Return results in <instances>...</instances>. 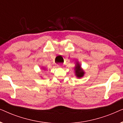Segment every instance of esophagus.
Segmentation results:
<instances>
[{"instance_id": "esophagus-1", "label": "esophagus", "mask_w": 123, "mask_h": 123, "mask_svg": "<svg viewBox=\"0 0 123 123\" xmlns=\"http://www.w3.org/2000/svg\"><path fill=\"white\" fill-rule=\"evenodd\" d=\"M58 67H59V68H63V65L61 64H59L58 65Z\"/></svg>"}]
</instances>
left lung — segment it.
Wrapping results in <instances>:
<instances>
[{"label": "left lung", "mask_w": 123, "mask_h": 123, "mask_svg": "<svg viewBox=\"0 0 123 123\" xmlns=\"http://www.w3.org/2000/svg\"><path fill=\"white\" fill-rule=\"evenodd\" d=\"M74 73L75 75L77 78H80L83 77L85 75V72L84 70L82 68L80 64L78 62H77L76 64H75V66L74 67Z\"/></svg>", "instance_id": "1"}]
</instances>
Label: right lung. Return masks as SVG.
I'll use <instances>...</instances> for the list:
<instances>
[{"mask_svg": "<svg viewBox=\"0 0 123 123\" xmlns=\"http://www.w3.org/2000/svg\"><path fill=\"white\" fill-rule=\"evenodd\" d=\"M43 69H45V68H43Z\"/></svg>", "mask_w": 123, "mask_h": 123, "instance_id": "add662e5", "label": "right lung"}]
</instances>
